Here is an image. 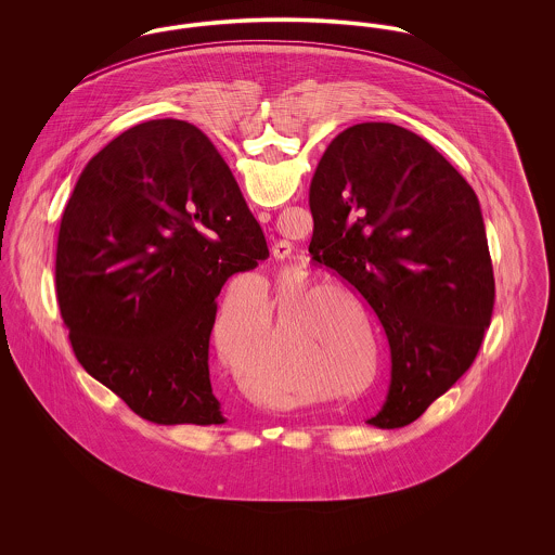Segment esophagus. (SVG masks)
Returning a JSON list of instances; mask_svg holds the SVG:
<instances>
[{
    "mask_svg": "<svg viewBox=\"0 0 555 555\" xmlns=\"http://www.w3.org/2000/svg\"><path fill=\"white\" fill-rule=\"evenodd\" d=\"M268 218H270V214H268V211H262V214H260V220H262V222H266V220H268ZM272 254H274V258H281V260H283V258H289V254H291L289 243H285V241H281V243H276V245H274V247H272Z\"/></svg>",
    "mask_w": 555,
    "mask_h": 555,
    "instance_id": "1",
    "label": "esophagus"
}]
</instances>
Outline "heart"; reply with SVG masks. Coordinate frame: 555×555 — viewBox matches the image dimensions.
<instances>
[{
	"label": "heart",
	"instance_id": "obj_1",
	"mask_svg": "<svg viewBox=\"0 0 555 555\" xmlns=\"http://www.w3.org/2000/svg\"><path fill=\"white\" fill-rule=\"evenodd\" d=\"M306 283H293L279 289L270 304V333L266 335L264 344L245 353L243 359L240 356L247 349V345L264 328L260 304H256L251 312L241 314L243 310L237 299L227 297L214 322V341L222 360L233 369L237 366L245 387L270 405H276L295 389V380L289 376L291 344H295L293 328L297 312L306 301ZM337 297H347V293L335 285H322L312 291L304 308L308 314L299 317V324L306 326L310 322L306 353L308 366L320 378V389L326 393H337V397L344 399H356L369 387L366 383L356 385L362 362L345 345L344 324L335 312V306L331 301L320 304L322 299Z\"/></svg>",
	"mask_w": 555,
	"mask_h": 555
}]
</instances>
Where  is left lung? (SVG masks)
Instances as JSON below:
<instances>
[{
	"label": "left lung",
	"instance_id": "8db88e82",
	"mask_svg": "<svg viewBox=\"0 0 555 555\" xmlns=\"http://www.w3.org/2000/svg\"><path fill=\"white\" fill-rule=\"evenodd\" d=\"M312 260L360 291L391 349L383 408L399 428L470 369L495 281L473 186L416 132L362 122L339 132L310 185Z\"/></svg>",
	"mask_w": 555,
	"mask_h": 555
}]
</instances>
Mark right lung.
Returning a JSON list of instances; mask_svg holds the SVG:
<instances>
[{"label": "right lung", "mask_w": 555, "mask_h": 555, "mask_svg": "<svg viewBox=\"0 0 555 555\" xmlns=\"http://www.w3.org/2000/svg\"><path fill=\"white\" fill-rule=\"evenodd\" d=\"M268 258L210 139L150 120L80 172L62 216L55 291L80 366L150 423L224 424L208 366L216 297Z\"/></svg>", "instance_id": "obj_1"}]
</instances>
